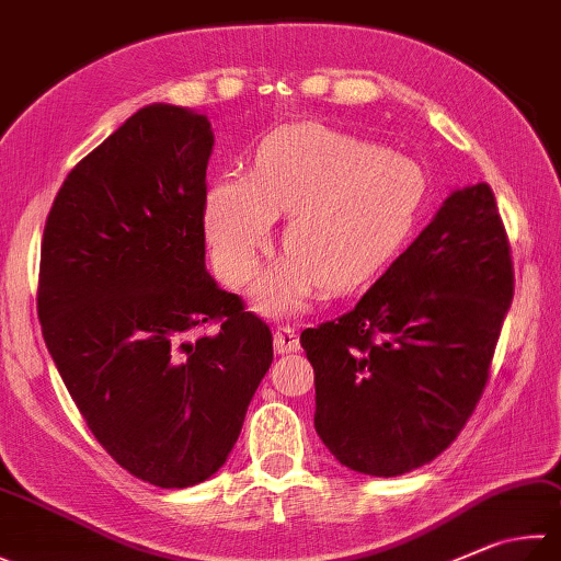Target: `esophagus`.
<instances>
[{
	"label": "esophagus",
	"mask_w": 561,
	"mask_h": 561,
	"mask_svg": "<svg viewBox=\"0 0 561 561\" xmlns=\"http://www.w3.org/2000/svg\"><path fill=\"white\" fill-rule=\"evenodd\" d=\"M273 348H276L278 354H293L300 348V340H298V332L290 330V327H278L276 332H273Z\"/></svg>",
	"instance_id": "obj_1"
}]
</instances>
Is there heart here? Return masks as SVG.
<instances>
[{
  "label": "heart",
  "mask_w": 561,
  "mask_h": 561,
  "mask_svg": "<svg viewBox=\"0 0 561 561\" xmlns=\"http://www.w3.org/2000/svg\"><path fill=\"white\" fill-rule=\"evenodd\" d=\"M425 175L405 156L380 151L322 124L273 131L249 181L221 178L207 195L205 227L219 278L244 288L261 268L273 217L288 215L285 259L259 283L263 312H295L317 285L336 293L383 266L405 239Z\"/></svg>",
  "instance_id": "1"
}]
</instances>
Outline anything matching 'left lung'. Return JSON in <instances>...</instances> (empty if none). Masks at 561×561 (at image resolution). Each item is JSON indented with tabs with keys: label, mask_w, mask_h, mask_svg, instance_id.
<instances>
[{
	"label": "left lung",
	"mask_w": 561,
	"mask_h": 561,
	"mask_svg": "<svg viewBox=\"0 0 561 561\" xmlns=\"http://www.w3.org/2000/svg\"><path fill=\"white\" fill-rule=\"evenodd\" d=\"M513 288L511 241L479 183L445 199L354 310L305 330L314 430L336 461L388 479L445 451L489 383Z\"/></svg>",
	"instance_id": "obj_1"
}]
</instances>
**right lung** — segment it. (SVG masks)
<instances>
[{"mask_svg": "<svg viewBox=\"0 0 561 561\" xmlns=\"http://www.w3.org/2000/svg\"><path fill=\"white\" fill-rule=\"evenodd\" d=\"M207 116L151 104L62 181L38 268L41 332L94 439L131 477L187 489L239 439L268 324L205 271Z\"/></svg>", "mask_w": 561, "mask_h": 561, "instance_id": "add662e5", "label": "right lung"}]
</instances>
